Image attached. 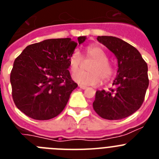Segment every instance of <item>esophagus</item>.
I'll use <instances>...</instances> for the list:
<instances>
[{
	"label": "esophagus",
	"instance_id": "esophagus-1",
	"mask_svg": "<svg viewBox=\"0 0 159 159\" xmlns=\"http://www.w3.org/2000/svg\"><path fill=\"white\" fill-rule=\"evenodd\" d=\"M79 87L81 88V89H86L87 87L86 86H84V85H79Z\"/></svg>",
	"mask_w": 159,
	"mask_h": 159
}]
</instances>
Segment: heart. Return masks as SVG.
I'll return each instance as SVG.
<instances>
[{"instance_id": "obj_1", "label": "heart", "mask_w": 159, "mask_h": 159, "mask_svg": "<svg viewBox=\"0 0 159 159\" xmlns=\"http://www.w3.org/2000/svg\"><path fill=\"white\" fill-rule=\"evenodd\" d=\"M86 59L94 60L88 67V72L80 71L73 75V80L78 84L86 86H97L101 83L108 82L114 76V68L108 62L106 52L101 47L92 44L85 49ZM83 58L78 51L73 52L69 57V66L71 72L75 73L80 69Z\"/></svg>"}]
</instances>
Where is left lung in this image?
I'll return each mask as SVG.
<instances>
[{
    "label": "left lung",
    "instance_id": "obj_1",
    "mask_svg": "<svg viewBox=\"0 0 159 159\" xmlns=\"http://www.w3.org/2000/svg\"><path fill=\"white\" fill-rule=\"evenodd\" d=\"M97 40L114 53L119 68L114 88L95 93L94 110L102 119H124L139 110L144 101L149 85L147 64L135 48L119 38L101 36Z\"/></svg>",
    "mask_w": 159,
    "mask_h": 159
}]
</instances>
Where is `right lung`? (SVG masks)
Returning a JSON list of instances; mask_svg holds the SVG:
<instances>
[{"label": "right lung", "mask_w": 159, "mask_h": 159, "mask_svg": "<svg viewBox=\"0 0 159 159\" xmlns=\"http://www.w3.org/2000/svg\"><path fill=\"white\" fill-rule=\"evenodd\" d=\"M86 36L78 37L79 44ZM78 43L70 38L48 39L27 46L13 63L10 82L15 105L36 120L60 115L78 84L68 71Z\"/></svg>", "instance_id": "obj_1"}]
</instances>
